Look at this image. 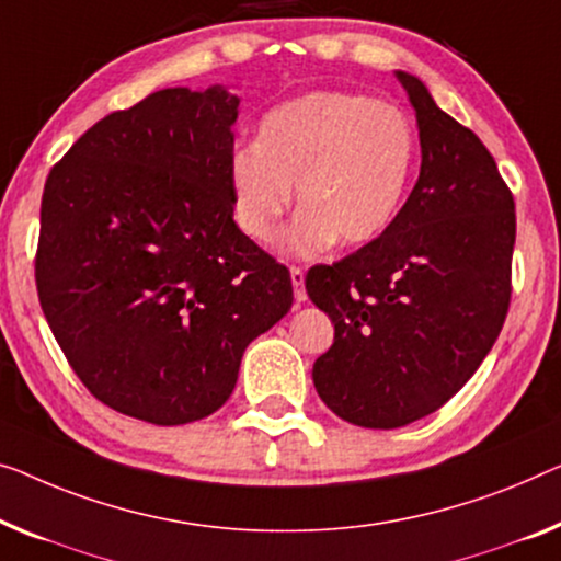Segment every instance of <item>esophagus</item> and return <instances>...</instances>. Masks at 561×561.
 <instances>
[{
  "instance_id": "1",
  "label": "esophagus",
  "mask_w": 561,
  "mask_h": 561,
  "mask_svg": "<svg viewBox=\"0 0 561 561\" xmlns=\"http://www.w3.org/2000/svg\"><path fill=\"white\" fill-rule=\"evenodd\" d=\"M289 277H291V287H295V299H297V302H305V299H307L305 272L299 270V266H289Z\"/></svg>"
}]
</instances>
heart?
Returning a JSON list of instances; mask_svg holds the SVG:
<instances>
[{
	"label": "heart",
	"instance_id": "b5f03b06",
	"mask_svg": "<svg viewBox=\"0 0 561 561\" xmlns=\"http://www.w3.org/2000/svg\"><path fill=\"white\" fill-rule=\"evenodd\" d=\"M415 156V128L396 105L353 93L287 100L259 123L254 148L233 150V221L270 244L297 186L302 211L284 233V252L317 256L334 241L365 247L398 219Z\"/></svg>",
	"mask_w": 561,
	"mask_h": 561
}]
</instances>
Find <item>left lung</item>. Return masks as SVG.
I'll return each mask as SVG.
<instances>
[{
    "mask_svg": "<svg viewBox=\"0 0 561 561\" xmlns=\"http://www.w3.org/2000/svg\"><path fill=\"white\" fill-rule=\"evenodd\" d=\"M396 75L421 133L417 183L382 237L305 279L334 322L314 388L363 428H400L448 403L494 347L512 302L516 211L494 156L421 80Z\"/></svg>",
    "mask_w": 561,
    "mask_h": 561,
    "instance_id": "8db88e82",
    "label": "left lung"
}]
</instances>
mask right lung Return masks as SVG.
I'll use <instances>...</instances> for the list:
<instances>
[{
  "instance_id": "right-lung-1",
  "label": "right lung",
  "mask_w": 561,
  "mask_h": 561,
  "mask_svg": "<svg viewBox=\"0 0 561 561\" xmlns=\"http://www.w3.org/2000/svg\"><path fill=\"white\" fill-rule=\"evenodd\" d=\"M239 98L165 88L82 133L47 175L35 279L67 363L113 411L183 425L227 403L289 270L233 221Z\"/></svg>"
}]
</instances>
